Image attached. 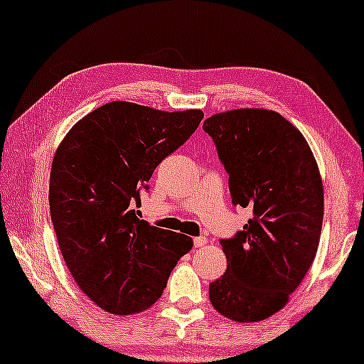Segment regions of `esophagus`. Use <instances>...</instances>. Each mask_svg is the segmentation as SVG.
Returning a JSON list of instances; mask_svg holds the SVG:
<instances>
[{
	"mask_svg": "<svg viewBox=\"0 0 364 364\" xmlns=\"http://www.w3.org/2000/svg\"><path fill=\"white\" fill-rule=\"evenodd\" d=\"M193 245H196L197 248H200V247H205L207 245V237H196L193 238Z\"/></svg>",
	"mask_w": 364,
	"mask_h": 364,
	"instance_id": "1",
	"label": "esophagus"
}]
</instances>
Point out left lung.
Masks as SVG:
<instances>
[{
  "label": "left lung",
  "instance_id": "1",
  "mask_svg": "<svg viewBox=\"0 0 364 364\" xmlns=\"http://www.w3.org/2000/svg\"><path fill=\"white\" fill-rule=\"evenodd\" d=\"M203 131L228 172L232 202L253 215L220 240L227 270L208 287L212 306L238 323L275 315L315 260L323 223V183L303 134L268 109L213 114Z\"/></svg>",
  "mask_w": 364,
  "mask_h": 364
}]
</instances>
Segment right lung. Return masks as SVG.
Here are the masks:
<instances>
[{"instance_id":"right-lung-1","label":"right lung","mask_w":364,"mask_h":364,"mask_svg":"<svg viewBox=\"0 0 364 364\" xmlns=\"http://www.w3.org/2000/svg\"><path fill=\"white\" fill-rule=\"evenodd\" d=\"M200 109L159 111L112 101L71 127L54 154L49 210L59 250L82 293L112 315L161 298L192 238L139 220L141 188L196 132Z\"/></svg>"}]
</instances>
